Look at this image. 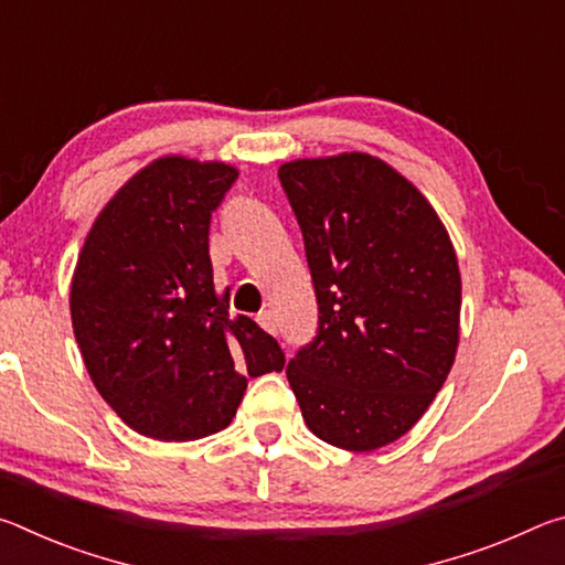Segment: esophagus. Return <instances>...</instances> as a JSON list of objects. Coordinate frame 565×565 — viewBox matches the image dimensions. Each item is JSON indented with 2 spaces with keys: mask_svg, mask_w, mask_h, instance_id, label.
I'll return each mask as SVG.
<instances>
[{
  "mask_svg": "<svg viewBox=\"0 0 565 565\" xmlns=\"http://www.w3.org/2000/svg\"><path fill=\"white\" fill-rule=\"evenodd\" d=\"M256 321H259L262 329H266L269 333H276V317H274V311H262L259 317H256Z\"/></svg>",
  "mask_w": 565,
  "mask_h": 565,
  "instance_id": "34e87169",
  "label": "esophagus"
}]
</instances>
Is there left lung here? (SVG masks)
Wrapping results in <instances>:
<instances>
[{
	"label": "left lung",
	"mask_w": 565,
	"mask_h": 565,
	"mask_svg": "<svg viewBox=\"0 0 565 565\" xmlns=\"http://www.w3.org/2000/svg\"><path fill=\"white\" fill-rule=\"evenodd\" d=\"M319 303L286 379L313 436L374 451L404 436L454 366L461 274L441 218L369 154L279 169Z\"/></svg>",
	"instance_id": "left-lung-1"
}]
</instances>
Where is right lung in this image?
Here are the masks:
<instances>
[{"mask_svg": "<svg viewBox=\"0 0 565 565\" xmlns=\"http://www.w3.org/2000/svg\"><path fill=\"white\" fill-rule=\"evenodd\" d=\"M238 171L164 157L104 206L76 262L72 327L102 398L134 431L196 441L232 424L246 376L284 351L214 291L209 226Z\"/></svg>", "mask_w": 565, "mask_h": 565, "instance_id": "add662e5", "label": "right lung"}]
</instances>
